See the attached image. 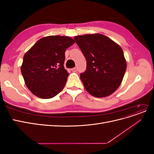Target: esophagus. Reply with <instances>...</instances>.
Wrapping results in <instances>:
<instances>
[{
	"label": "esophagus",
	"instance_id": "1",
	"mask_svg": "<svg viewBox=\"0 0 154 154\" xmlns=\"http://www.w3.org/2000/svg\"><path fill=\"white\" fill-rule=\"evenodd\" d=\"M71 71H72V72H75L77 71V68H76V67H74V68L71 69Z\"/></svg>",
	"mask_w": 154,
	"mask_h": 154
}]
</instances>
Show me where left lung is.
<instances>
[{
	"instance_id": "obj_1",
	"label": "left lung",
	"mask_w": 154,
	"mask_h": 154,
	"mask_svg": "<svg viewBox=\"0 0 154 154\" xmlns=\"http://www.w3.org/2000/svg\"><path fill=\"white\" fill-rule=\"evenodd\" d=\"M86 59L85 71L80 78L87 91L97 97L112 94L119 87L127 69L119 45L101 34L74 37Z\"/></svg>"
}]
</instances>
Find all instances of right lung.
I'll return each mask as SVG.
<instances>
[{
  "label": "right lung",
  "instance_id": "obj_1",
  "mask_svg": "<svg viewBox=\"0 0 154 154\" xmlns=\"http://www.w3.org/2000/svg\"><path fill=\"white\" fill-rule=\"evenodd\" d=\"M74 44L69 36H49L37 41L24 54L21 72L32 94L49 99L63 90L69 76L63 66L65 52Z\"/></svg>",
  "mask_w": 154,
  "mask_h": 154
}]
</instances>
